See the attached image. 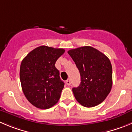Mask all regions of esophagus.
<instances>
[{
  "mask_svg": "<svg viewBox=\"0 0 132 132\" xmlns=\"http://www.w3.org/2000/svg\"><path fill=\"white\" fill-rule=\"evenodd\" d=\"M66 84H67V86H69V85H71V80H70V79H68V80L66 81Z\"/></svg>",
  "mask_w": 132,
  "mask_h": 132,
  "instance_id": "obj_1",
  "label": "esophagus"
}]
</instances>
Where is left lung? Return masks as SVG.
I'll use <instances>...</instances> for the list:
<instances>
[{
  "mask_svg": "<svg viewBox=\"0 0 132 132\" xmlns=\"http://www.w3.org/2000/svg\"><path fill=\"white\" fill-rule=\"evenodd\" d=\"M81 77V83L72 88L76 100L84 107L98 105L106 99L112 87V66L108 57L91 46L68 51Z\"/></svg>",
  "mask_w": 132,
  "mask_h": 132,
  "instance_id": "8db88e82",
  "label": "left lung"
}]
</instances>
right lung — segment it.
Instances as JSON below:
<instances>
[{
    "instance_id": "1",
    "label": "right lung",
    "mask_w": 132,
    "mask_h": 132,
    "mask_svg": "<svg viewBox=\"0 0 132 132\" xmlns=\"http://www.w3.org/2000/svg\"><path fill=\"white\" fill-rule=\"evenodd\" d=\"M64 52L63 48L40 46L22 60L20 67L21 87L27 100L35 107L45 110L58 102L64 82L55 63Z\"/></svg>"
}]
</instances>
